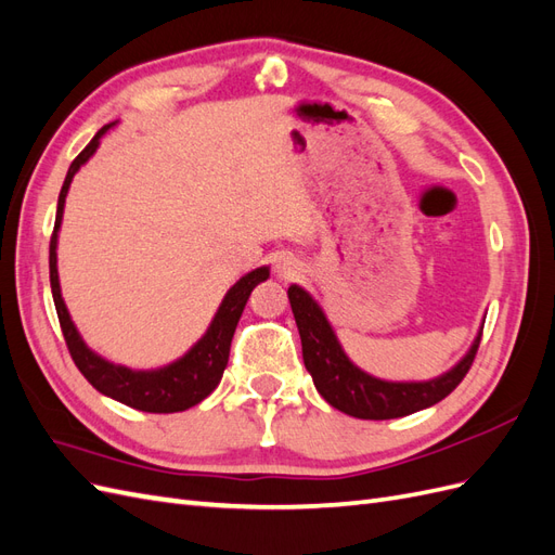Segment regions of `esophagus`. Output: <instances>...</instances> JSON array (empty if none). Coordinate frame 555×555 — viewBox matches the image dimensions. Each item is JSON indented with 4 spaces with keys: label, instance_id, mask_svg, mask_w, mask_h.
Masks as SVG:
<instances>
[{
    "label": "esophagus",
    "instance_id": "1",
    "mask_svg": "<svg viewBox=\"0 0 555 555\" xmlns=\"http://www.w3.org/2000/svg\"><path fill=\"white\" fill-rule=\"evenodd\" d=\"M298 271H300V263H298L294 257H289V255H280V257H278V261H275V273H278V278H282V280H294V278L298 275Z\"/></svg>",
    "mask_w": 555,
    "mask_h": 555
}]
</instances>
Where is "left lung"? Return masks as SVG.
<instances>
[{
  "label": "left lung",
  "mask_w": 555,
  "mask_h": 555,
  "mask_svg": "<svg viewBox=\"0 0 555 555\" xmlns=\"http://www.w3.org/2000/svg\"><path fill=\"white\" fill-rule=\"evenodd\" d=\"M287 296L300 333V345H304V363L317 391L328 405L357 418L382 422V418L408 416L435 405L463 382L479 349L481 331L467 354L444 375L428 382H386L367 375L349 361L324 310L304 287L292 284Z\"/></svg>",
  "instance_id": "obj_1"
}]
</instances>
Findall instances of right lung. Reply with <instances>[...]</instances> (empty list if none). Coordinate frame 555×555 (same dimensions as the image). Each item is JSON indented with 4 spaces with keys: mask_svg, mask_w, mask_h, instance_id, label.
<instances>
[{
    "mask_svg": "<svg viewBox=\"0 0 555 555\" xmlns=\"http://www.w3.org/2000/svg\"><path fill=\"white\" fill-rule=\"evenodd\" d=\"M113 125L115 122L99 129L94 133V139L86 145V150H82V153L72 162L69 171H66L62 192L57 198L55 229H53V236H50V289H53L55 310L60 317V326L64 333L66 347H69V354L78 365L82 377H86L99 393H104L117 402H122V405L141 410V412H155V414L184 412L198 405L201 400L208 398L217 389V384H220L229 361L233 331L238 326V319L245 310L247 298L259 282L268 280L271 271H268V266L255 268V271L243 275L236 284H233V287L227 292L220 308H217L208 331L204 333V338H201L188 354L169 365L157 367V371H131L127 365H115L104 357L94 354V351L86 345V340L80 338V333L69 317V310L64 306L60 275H57V231L62 224L64 201H66V194H69V184L74 176L78 173L80 166L96 153L99 141H102V137Z\"/></svg>",
    "mask_w": 555,
    "mask_h": 555,
    "instance_id": "right-lung-1",
    "label": "right lung"
}]
</instances>
